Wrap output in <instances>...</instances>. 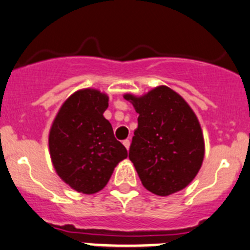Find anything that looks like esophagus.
I'll use <instances>...</instances> for the list:
<instances>
[{
  "instance_id": "1",
  "label": "esophagus",
  "mask_w": 250,
  "mask_h": 250,
  "mask_svg": "<svg viewBox=\"0 0 250 250\" xmlns=\"http://www.w3.org/2000/svg\"><path fill=\"white\" fill-rule=\"evenodd\" d=\"M123 145L125 146V148H127V150H129V146H130V141L129 140H125L123 141Z\"/></svg>"
}]
</instances>
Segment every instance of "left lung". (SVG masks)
<instances>
[{
  "label": "left lung",
  "instance_id": "1",
  "mask_svg": "<svg viewBox=\"0 0 250 250\" xmlns=\"http://www.w3.org/2000/svg\"><path fill=\"white\" fill-rule=\"evenodd\" d=\"M123 98L139 113L129 160L144 188L157 196L185 188L204 158L203 133L196 113L167 85H158L140 97Z\"/></svg>",
  "mask_w": 250,
  "mask_h": 250
}]
</instances>
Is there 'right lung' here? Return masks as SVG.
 Segmentation results:
<instances>
[{"label": "right lung", "mask_w": 250, "mask_h": 250, "mask_svg": "<svg viewBox=\"0 0 250 250\" xmlns=\"http://www.w3.org/2000/svg\"><path fill=\"white\" fill-rule=\"evenodd\" d=\"M107 106L105 93L94 88L77 90L62 103L48 135L55 172L84 195L103 190L116 166L128 156L103 115Z\"/></svg>", "instance_id": "add662e5"}]
</instances>
